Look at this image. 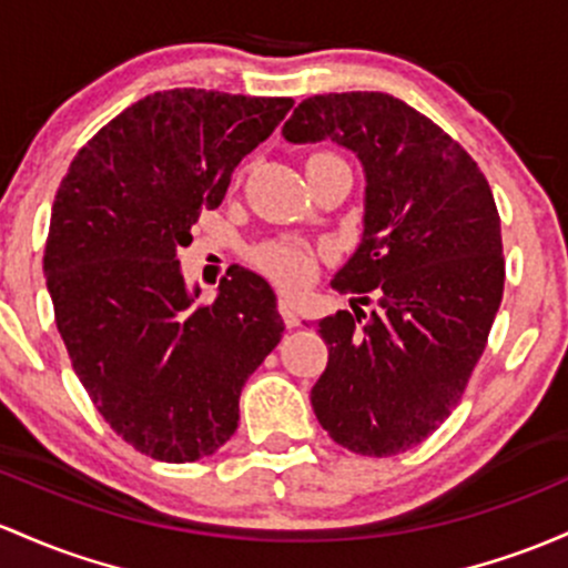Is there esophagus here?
<instances>
[{
	"label": "esophagus",
	"mask_w": 568,
	"mask_h": 568,
	"mask_svg": "<svg viewBox=\"0 0 568 568\" xmlns=\"http://www.w3.org/2000/svg\"><path fill=\"white\" fill-rule=\"evenodd\" d=\"M277 310H280V315H283L285 326H288V328H296L298 323H302V317H298L296 307H294V304H291V298H280Z\"/></svg>",
	"instance_id": "1"
}]
</instances>
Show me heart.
Wrapping results in <instances>:
<instances>
[{
    "label": "heart",
    "mask_w": 568,
    "mask_h": 568,
    "mask_svg": "<svg viewBox=\"0 0 568 568\" xmlns=\"http://www.w3.org/2000/svg\"><path fill=\"white\" fill-rule=\"evenodd\" d=\"M255 258H258V264L264 266L277 283L288 285V288L304 285L310 280V274H313V255H310V251L302 242H270V245L261 247Z\"/></svg>",
    "instance_id": "b5f03b06"
}]
</instances>
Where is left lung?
Returning <instances> with one entry per match:
<instances>
[{
	"label": "left lung",
	"mask_w": 568,
	"mask_h": 568,
	"mask_svg": "<svg viewBox=\"0 0 568 568\" xmlns=\"http://www.w3.org/2000/svg\"><path fill=\"white\" fill-rule=\"evenodd\" d=\"M283 136L332 140L364 166V234L332 280L358 296L317 321L328 364L310 402L336 445L396 456L445 423L488 342L504 294L494 193L453 136L390 93H317Z\"/></svg>",
	"instance_id": "1"
}]
</instances>
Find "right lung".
Returning a JSON list of instances; mask_svg holds the SVG:
<instances>
[{
	"mask_svg": "<svg viewBox=\"0 0 568 568\" xmlns=\"http://www.w3.org/2000/svg\"><path fill=\"white\" fill-rule=\"evenodd\" d=\"M291 108L285 97L155 91L99 129L55 191L42 258L55 326L99 415L155 460L189 464L226 445L242 385L283 336L261 274L232 266L202 304L178 251Z\"/></svg>",
	"mask_w": 568,
	"mask_h": 568,
	"instance_id": "1",
	"label": "right lung"
}]
</instances>
